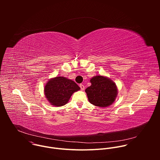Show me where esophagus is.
<instances>
[{
    "instance_id": "obj_1",
    "label": "esophagus",
    "mask_w": 160,
    "mask_h": 160,
    "mask_svg": "<svg viewBox=\"0 0 160 160\" xmlns=\"http://www.w3.org/2000/svg\"><path fill=\"white\" fill-rule=\"evenodd\" d=\"M80 87L81 88V90H83L85 89V87H84V85L83 84H80Z\"/></svg>"
}]
</instances>
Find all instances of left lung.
<instances>
[{
  "label": "left lung",
  "instance_id": "obj_1",
  "mask_svg": "<svg viewBox=\"0 0 160 160\" xmlns=\"http://www.w3.org/2000/svg\"><path fill=\"white\" fill-rule=\"evenodd\" d=\"M91 85L85 89L89 102L99 107H108L112 104L117 96L118 88L110 78L98 75L90 80Z\"/></svg>",
  "mask_w": 160,
  "mask_h": 160
}]
</instances>
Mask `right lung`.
<instances>
[{
    "instance_id": "1",
    "label": "right lung",
    "mask_w": 160,
    "mask_h": 160,
    "mask_svg": "<svg viewBox=\"0 0 160 160\" xmlns=\"http://www.w3.org/2000/svg\"><path fill=\"white\" fill-rule=\"evenodd\" d=\"M80 89L74 81L63 77H56L45 84L44 94L51 105L61 106L69 101L72 95Z\"/></svg>"
}]
</instances>
